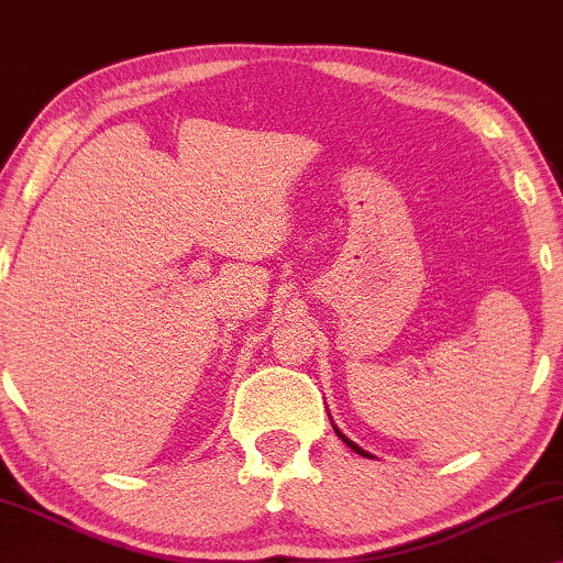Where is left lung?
<instances>
[{"label": "left lung", "instance_id": "obj_1", "mask_svg": "<svg viewBox=\"0 0 563 563\" xmlns=\"http://www.w3.org/2000/svg\"><path fill=\"white\" fill-rule=\"evenodd\" d=\"M333 430H336V428H333ZM336 435H339V438H341V440H343V442H346V445H349V448H351V450H353V452H358V455H363V457H371V455H368V452H366V450H361V448H358V445H353V442H351V440H349V438H346V435H341V432H339V430H336Z\"/></svg>", "mask_w": 563, "mask_h": 563}]
</instances>
